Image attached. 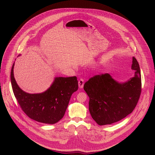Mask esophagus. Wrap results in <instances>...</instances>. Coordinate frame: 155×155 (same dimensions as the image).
Here are the masks:
<instances>
[{
	"instance_id": "obj_1",
	"label": "esophagus",
	"mask_w": 155,
	"mask_h": 155,
	"mask_svg": "<svg viewBox=\"0 0 155 155\" xmlns=\"http://www.w3.org/2000/svg\"><path fill=\"white\" fill-rule=\"evenodd\" d=\"M84 81L83 78H80L78 80V86L80 88H83V86H84Z\"/></svg>"
}]
</instances>
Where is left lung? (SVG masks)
I'll list each match as a JSON object with an SVG mask.
<instances>
[{
    "instance_id": "left-lung-1",
    "label": "left lung",
    "mask_w": 155,
    "mask_h": 155,
    "mask_svg": "<svg viewBox=\"0 0 155 155\" xmlns=\"http://www.w3.org/2000/svg\"><path fill=\"white\" fill-rule=\"evenodd\" d=\"M131 69L135 75L125 83L115 81L108 74L90 78L83 86L90 97L89 110L99 125L111 124L131 114L142 91L141 75L137 59L132 58Z\"/></svg>"
}]
</instances>
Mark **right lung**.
Masks as SVG:
<instances>
[{
	"label": "right lung",
	"instance_id": "right-lung-1",
	"mask_svg": "<svg viewBox=\"0 0 155 155\" xmlns=\"http://www.w3.org/2000/svg\"><path fill=\"white\" fill-rule=\"evenodd\" d=\"M11 71L14 95L21 109L30 118L42 123L54 124L64 117L72 94L78 88L77 77H56L48 89L42 93L29 94L17 84Z\"/></svg>",
	"mask_w": 155,
	"mask_h": 155
}]
</instances>
